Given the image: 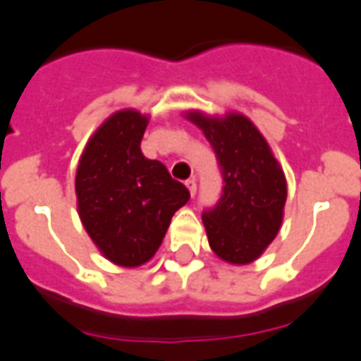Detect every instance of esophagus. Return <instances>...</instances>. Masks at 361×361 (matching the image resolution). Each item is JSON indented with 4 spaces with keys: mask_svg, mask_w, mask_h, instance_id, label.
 Listing matches in <instances>:
<instances>
[{
    "mask_svg": "<svg viewBox=\"0 0 361 361\" xmlns=\"http://www.w3.org/2000/svg\"><path fill=\"white\" fill-rule=\"evenodd\" d=\"M185 185H187V189H189L190 196H194V194H196V181L187 180V181H185Z\"/></svg>",
    "mask_w": 361,
    "mask_h": 361,
    "instance_id": "1",
    "label": "esophagus"
}]
</instances>
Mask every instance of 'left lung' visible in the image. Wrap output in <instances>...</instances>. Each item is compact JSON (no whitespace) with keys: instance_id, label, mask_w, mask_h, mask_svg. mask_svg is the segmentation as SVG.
I'll return each mask as SVG.
<instances>
[{"instance_id":"left-lung-1","label":"left lung","mask_w":361,"mask_h":361,"mask_svg":"<svg viewBox=\"0 0 361 361\" xmlns=\"http://www.w3.org/2000/svg\"><path fill=\"white\" fill-rule=\"evenodd\" d=\"M183 116L205 134L225 181L218 205L203 212L209 245L228 265H249L280 233L287 202L283 169L245 114L190 109Z\"/></svg>"}]
</instances>
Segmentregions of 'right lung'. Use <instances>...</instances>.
<instances>
[{
    "mask_svg": "<svg viewBox=\"0 0 361 361\" xmlns=\"http://www.w3.org/2000/svg\"><path fill=\"white\" fill-rule=\"evenodd\" d=\"M150 116L112 112L89 137L76 169V205L89 238L114 265H145L161 245L174 212L189 202L183 183L143 156Z\"/></svg>",
    "mask_w": 361,
    "mask_h": 361,
    "instance_id": "right-lung-1",
    "label": "right lung"
}]
</instances>
